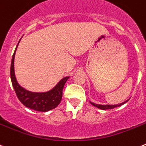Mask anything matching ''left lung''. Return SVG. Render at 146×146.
<instances>
[{
    "label": "left lung",
    "mask_w": 146,
    "mask_h": 146,
    "mask_svg": "<svg viewBox=\"0 0 146 146\" xmlns=\"http://www.w3.org/2000/svg\"><path fill=\"white\" fill-rule=\"evenodd\" d=\"M128 100H127L121 102V103H120V104H117V105H99V104H95V103H94V102H92L91 101H89V102H90V103H91L92 106H95V107H97L98 108H100L101 109V110H103V111H104V110H107V109H113V108H115L116 107H119V106H122V105H124V103H126Z\"/></svg>",
    "instance_id": "left-lung-1"
}]
</instances>
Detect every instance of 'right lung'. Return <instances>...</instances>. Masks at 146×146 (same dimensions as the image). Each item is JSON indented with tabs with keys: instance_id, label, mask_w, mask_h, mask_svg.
<instances>
[{
	"instance_id": "add662e5",
	"label": "right lung",
	"mask_w": 146,
	"mask_h": 146,
	"mask_svg": "<svg viewBox=\"0 0 146 146\" xmlns=\"http://www.w3.org/2000/svg\"><path fill=\"white\" fill-rule=\"evenodd\" d=\"M19 43L16 47V49L12 56L11 69H10L11 83L18 99L25 106L35 111L47 112L55 108L61 102L62 97V89L66 81L69 78V76H66L62 78L54 87L52 88L49 91L44 92H34L28 91L21 86L17 81L15 73H14V57Z\"/></svg>"
}]
</instances>
